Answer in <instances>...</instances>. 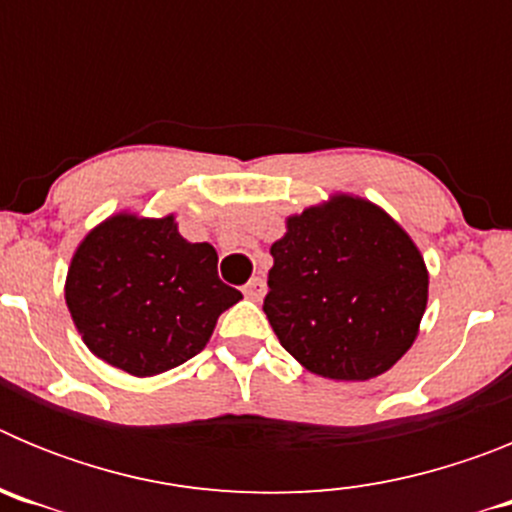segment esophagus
I'll list each match as a JSON object with an SVG mask.
<instances>
[{
    "label": "esophagus",
    "instance_id": "34e87169",
    "mask_svg": "<svg viewBox=\"0 0 512 512\" xmlns=\"http://www.w3.org/2000/svg\"><path fill=\"white\" fill-rule=\"evenodd\" d=\"M264 279L261 277H253L251 282L246 284V287H243V295H246V300H251V302H259L261 297H264Z\"/></svg>",
    "mask_w": 512,
    "mask_h": 512
}]
</instances>
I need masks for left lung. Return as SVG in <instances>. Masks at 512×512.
Segmentation results:
<instances>
[{
    "mask_svg": "<svg viewBox=\"0 0 512 512\" xmlns=\"http://www.w3.org/2000/svg\"><path fill=\"white\" fill-rule=\"evenodd\" d=\"M274 241L264 312L307 372L366 382L418 338L428 305L423 253L379 205L336 192L289 215Z\"/></svg>",
    "mask_w": 512,
    "mask_h": 512,
    "instance_id": "1",
    "label": "left lung"
}]
</instances>
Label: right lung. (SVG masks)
<instances>
[{"label":"right lung","instance_id":"add662e5","mask_svg":"<svg viewBox=\"0 0 512 512\" xmlns=\"http://www.w3.org/2000/svg\"><path fill=\"white\" fill-rule=\"evenodd\" d=\"M66 307L97 359L156 377L197 356L220 312L243 300L217 279V251L189 243L176 215L115 212L71 256Z\"/></svg>","mask_w":512,"mask_h":512}]
</instances>
